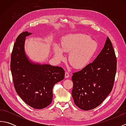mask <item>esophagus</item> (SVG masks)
<instances>
[{
	"label": "esophagus",
	"mask_w": 126,
	"mask_h": 126,
	"mask_svg": "<svg viewBox=\"0 0 126 126\" xmlns=\"http://www.w3.org/2000/svg\"><path fill=\"white\" fill-rule=\"evenodd\" d=\"M69 76H70V75H69V73H68V71H66L65 73V78L67 79L69 78Z\"/></svg>",
	"instance_id": "34e87169"
}]
</instances>
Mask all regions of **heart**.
<instances>
[{
    "label": "heart",
    "instance_id": "b5f03b06",
    "mask_svg": "<svg viewBox=\"0 0 126 126\" xmlns=\"http://www.w3.org/2000/svg\"><path fill=\"white\" fill-rule=\"evenodd\" d=\"M61 48L53 45L55 57L59 61L64 59L63 52H69L68 60L76 69H83L89 64L98 50V44L83 33L66 34L61 39Z\"/></svg>",
    "mask_w": 126,
    "mask_h": 126
}]
</instances>
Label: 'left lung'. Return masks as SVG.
<instances>
[{
    "mask_svg": "<svg viewBox=\"0 0 126 126\" xmlns=\"http://www.w3.org/2000/svg\"><path fill=\"white\" fill-rule=\"evenodd\" d=\"M116 64L115 51L107 37L94 61L73 74L72 96L75 105L82 110H89L102 103L113 89Z\"/></svg>",
    "mask_w": 126,
    "mask_h": 126,
    "instance_id": "left-lung-1",
    "label": "left lung"
}]
</instances>
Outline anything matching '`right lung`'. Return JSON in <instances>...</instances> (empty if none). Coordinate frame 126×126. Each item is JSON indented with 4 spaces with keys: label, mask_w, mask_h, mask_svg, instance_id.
<instances>
[{
    "label": "right lung",
    "mask_w": 126,
    "mask_h": 126,
    "mask_svg": "<svg viewBox=\"0 0 126 126\" xmlns=\"http://www.w3.org/2000/svg\"><path fill=\"white\" fill-rule=\"evenodd\" d=\"M31 34L25 31L18 36L13 45L10 66L18 95L29 106L39 109L51 103L53 87L64 79L65 71L59 66L29 60L25 52V42L26 37Z\"/></svg>",
    "instance_id": "right-lung-1"
}]
</instances>
